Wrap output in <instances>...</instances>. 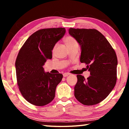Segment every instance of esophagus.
<instances>
[{
    "mask_svg": "<svg viewBox=\"0 0 129 129\" xmlns=\"http://www.w3.org/2000/svg\"><path fill=\"white\" fill-rule=\"evenodd\" d=\"M69 75L70 74L68 73H64V74H63V76H64V77H66L68 76H69Z\"/></svg>",
    "mask_w": 129,
    "mask_h": 129,
    "instance_id": "esophagus-1",
    "label": "esophagus"
}]
</instances>
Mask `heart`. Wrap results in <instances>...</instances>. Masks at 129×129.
<instances>
[{
    "instance_id": "1",
    "label": "heart",
    "mask_w": 129,
    "mask_h": 129,
    "mask_svg": "<svg viewBox=\"0 0 129 129\" xmlns=\"http://www.w3.org/2000/svg\"><path fill=\"white\" fill-rule=\"evenodd\" d=\"M64 41L65 44V45H67V47L69 46V45H70L73 44L75 43H77L76 42L75 39H74L73 37L70 36H67V38H65Z\"/></svg>"
}]
</instances>
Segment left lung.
Returning a JSON list of instances; mask_svg holds the SVG:
<instances>
[{"label":"left lung","instance_id":"8db88e82","mask_svg":"<svg viewBox=\"0 0 129 129\" xmlns=\"http://www.w3.org/2000/svg\"><path fill=\"white\" fill-rule=\"evenodd\" d=\"M69 34L81 47L80 62L86 65L90 76L78 75L76 99L85 105H94L108 97L117 81L116 53L105 37L95 29L70 28Z\"/></svg>","mask_w":129,"mask_h":129}]
</instances>
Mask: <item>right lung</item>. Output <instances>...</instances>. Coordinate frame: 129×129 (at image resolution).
Returning a JSON list of instances; mask_svg holds the SVG:
<instances>
[{
  "instance_id": "right-lung-1",
  "label": "right lung",
  "mask_w": 129,
  "mask_h": 129,
  "mask_svg": "<svg viewBox=\"0 0 129 129\" xmlns=\"http://www.w3.org/2000/svg\"><path fill=\"white\" fill-rule=\"evenodd\" d=\"M65 32L64 28L39 30L19 51L15 62L17 85L23 97L32 105H46L55 97L56 86L63 76L45 72L43 65L52 58V50Z\"/></svg>"
}]
</instances>
